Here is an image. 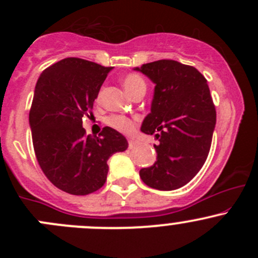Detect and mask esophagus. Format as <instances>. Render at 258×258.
Returning <instances> with one entry per match:
<instances>
[{
	"label": "esophagus",
	"mask_w": 258,
	"mask_h": 258,
	"mask_svg": "<svg viewBox=\"0 0 258 258\" xmlns=\"http://www.w3.org/2000/svg\"><path fill=\"white\" fill-rule=\"evenodd\" d=\"M137 146V142H135V141H132V140H130L128 141V147L130 148H135Z\"/></svg>",
	"instance_id": "34e87169"
}]
</instances>
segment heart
<instances>
[{
  "label": "heart",
  "mask_w": 258,
  "mask_h": 258,
  "mask_svg": "<svg viewBox=\"0 0 258 258\" xmlns=\"http://www.w3.org/2000/svg\"><path fill=\"white\" fill-rule=\"evenodd\" d=\"M122 85H123L127 93L131 95L132 97L139 92H146L145 80L137 74H128L122 77ZM136 122L137 118L119 116V114H113V116H110L107 118V123L111 127H113V128H116L117 131L122 132V134H131V132H134L135 127H136Z\"/></svg>",
  "instance_id": "obj_1"
}]
</instances>
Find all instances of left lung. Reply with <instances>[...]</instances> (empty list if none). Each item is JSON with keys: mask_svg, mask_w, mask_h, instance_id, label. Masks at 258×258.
Returning a JSON list of instances; mask_svg holds the SVG:
<instances>
[{"mask_svg": "<svg viewBox=\"0 0 258 258\" xmlns=\"http://www.w3.org/2000/svg\"><path fill=\"white\" fill-rule=\"evenodd\" d=\"M155 83L151 112L141 131L155 135L157 161L142 168L147 186L172 191L188 183L209 156L216 108L207 80L195 67L173 59H160L136 67Z\"/></svg>", "mask_w": 258, "mask_h": 258, "instance_id": "1", "label": "left lung"}]
</instances>
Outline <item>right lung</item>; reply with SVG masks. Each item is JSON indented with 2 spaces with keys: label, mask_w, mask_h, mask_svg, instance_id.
Masks as SVG:
<instances>
[{
  "label": "right lung",
  "mask_w": 258,
  "mask_h": 258,
  "mask_svg": "<svg viewBox=\"0 0 258 258\" xmlns=\"http://www.w3.org/2000/svg\"><path fill=\"white\" fill-rule=\"evenodd\" d=\"M111 70L69 57L46 69L36 83L30 110L36 158L46 177L67 194L85 196L100 189L108 158L128 147L111 127H103L98 137L87 136L82 127Z\"/></svg>",
  "instance_id": "1"
}]
</instances>
